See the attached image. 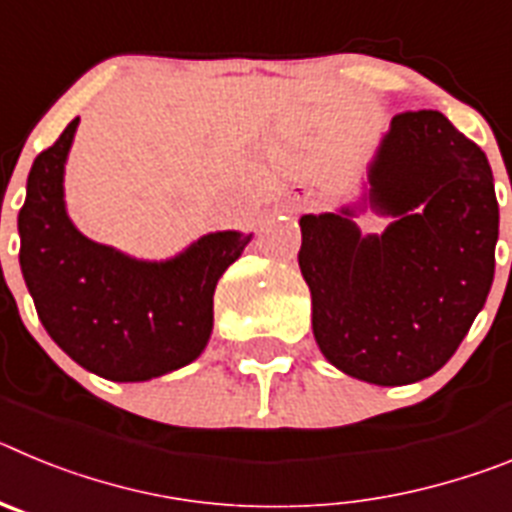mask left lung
Masks as SVG:
<instances>
[{
	"label": "left lung",
	"instance_id": "8db88e82",
	"mask_svg": "<svg viewBox=\"0 0 512 512\" xmlns=\"http://www.w3.org/2000/svg\"><path fill=\"white\" fill-rule=\"evenodd\" d=\"M369 187V205L395 223L361 238L351 210L302 215L297 261L325 359L364 382L410 384L454 356L492 287V169L441 112H400Z\"/></svg>",
	"mask_w": 512,
	"mask_h": 512
}]
</instances>
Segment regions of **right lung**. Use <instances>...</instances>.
<instances>
[{
  "label": "right lung",
  "instance_id": "1",
  "mask_svg": "<svg viewBox=\"0 0 512 512\" xmlns=\"http://www.w3.org/2000/svg\"><path fill=\"white\" fill-rule=\"evenodd\" d=\"M79 117L38 153L22 205L20 266L40 323L89 372L143 382L189 364L212 330L217 279L251 235L210 233L182 256L146 264L89 241L63 207V164Z\"/></svg>",
  "mask_w": 512,
  "mask_h": 512
}]
</instances>
